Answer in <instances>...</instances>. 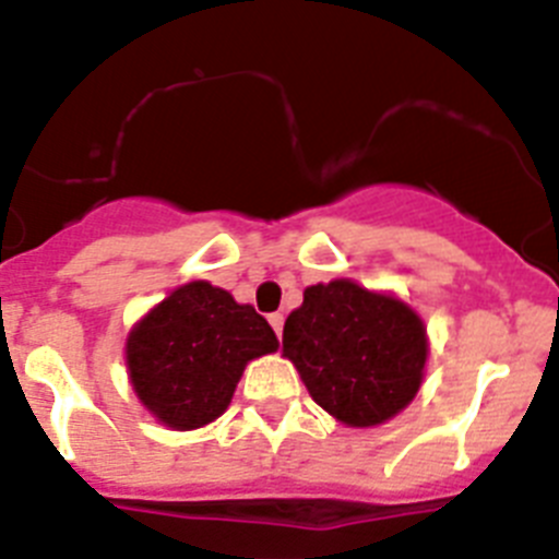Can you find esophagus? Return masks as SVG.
I'll list each match as a JSON object with an SVG mask.
<instances>
[{
  "mask_svg": "<svg viewBox=\"0 0 559 559\" xmlns=\"http://www.w3.org/2000/svg\"><path fill=\"white\" fill-rule=\"evenodd\" d=\"M266 320H270V326H273V329H275V334H278V337H281V332H284V314H281V312H273V314H270V318H266Z\"/></svg>",
  "mask_w": 559,
  "mask_h": 559,
  "instance_id": "obj_1",
  "label": "esophagus"
}]
</instances>
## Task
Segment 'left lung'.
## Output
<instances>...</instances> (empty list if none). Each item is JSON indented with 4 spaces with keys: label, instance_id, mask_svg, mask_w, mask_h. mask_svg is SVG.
Returning a JSON list of instances; mask_svg holds the SVG:
<instances>
[{
    "label": "left lung",
    "instance_id": "obj_1",
    "mask_svg": "<svg viewBox=\"0 0 559 559\" xmlns=\"http://www.w3.org/2000/svg\"><path fill=\"white\" fill-rule=\"evenodd\" d=\"M284 357L323 411L348 427H373L411 405L421 385L427 332L394 295L348 278L307 286L284 323Z\"/></svg>",
    "mask_w": 559,
    "mask_h": 559
}]
</instances>
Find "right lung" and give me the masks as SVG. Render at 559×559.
<instances>
[{
	"instance_id": "obj_1",
	"label": "right lung",
	"mask_w": 559,
	"mask_h": 559,
	"mask_svg": "<svg viewBox=\"0 0 559 559\" xmlns=\"http://www.w3.org/2000/svg\"><path fill=\"white\" fill-rule=\"evenodd\" d=\"M275 348L278 337L255 309L191 281L129 332L126 366L134 394L163 425L193 430L219 419L247 362Z\"/></svg>"
}]
</instances>
